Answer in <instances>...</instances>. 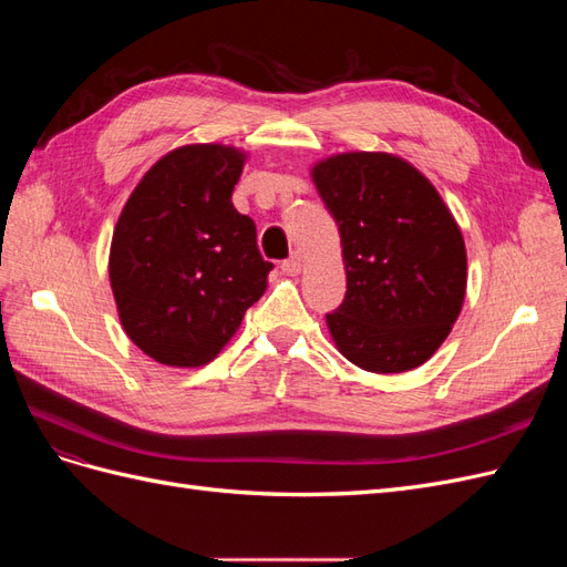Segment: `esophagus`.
<instances>
[{
  "mask_svg": "<svg viewBox=\"0 0 567 567\" xmlns=\"http://www.w3.org/2000/svg\"><path fill=\"white\" fill-rule=\"evenodd\" d=\"M300 267H302V257H300L298 252H293V255L288 257V260L281 262V269H284L286 274H298Z\"/></svg>",
  "mask_w": 567,
  "mask_h": 567,
  "instance_id": "34e87169",
  "label": "esophagus"
}]
</instances>
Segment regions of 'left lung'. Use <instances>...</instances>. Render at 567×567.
<instances>
[{"label":"left lung","mask_w":567,"mask_h":567,"mask_svg":"<svg viewBox=\"0 0 567 567\" xmlns=\"http://www.w3.org/2000/svg\"><path fill=\"white\" fill-rule=\"evenodd\" d=\"M336 219L348 290L326 323L338 350L373 373L421 367L466 296V246L416 167L388 153H342L315 167Z\"/></svg>","instance_id":"left-lung-1"}]
</instances>
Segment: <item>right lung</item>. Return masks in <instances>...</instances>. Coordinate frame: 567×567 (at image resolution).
I'll return each instance as SVG.
<instances>
[{
    "label": "right lung",
    "instance_id": "add662e5",
    "mask_svg": "<svg viewBox=\"0 0 567 567\" xmlns=\"http://www.w3.org/2000/svg\"><path fill=\"white\" fill-rule=\"evenodd\" d=\"M244 156L196 144L153 165L120 215L111 286L125 333L167 367H203L262 298L271 262L231 203Z\"/></svg>",
    "mask_w": 567,
    "mask_h": 567
}]
</instances>
